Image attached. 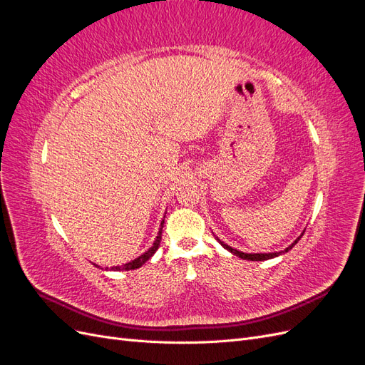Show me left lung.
<instances>
[{"instance_id": "obj_1", "label": "left lung", "mask_w": 365, "mask_h": 365, "mask_svg": "<svg viewBox=\"0 0 365 365\" xmlns=\"http://www.w3.org/2000/svg\"><path fill=\"white\" fill-rule=\"evenodd\" d=\"M304 230H306V228H304ZM304 230H303V233H304ZM303 233H302L300 236H298V237L292 242V244H291L288 248H284L283 251H277V252H244V251H239V250L231 248L230 245L224 244V242L220 240L219 237H216V239H217L219 244L222 245L227 251H230L231 254H235V256H237V257H240V259H244V260H252V262H263V260H269V259H274V257H279V256H282V254H284V252H288L289 250H292V248H294V245L297 244V242L302 239Z\"/></svg>"}]
</instances>
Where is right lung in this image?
Here are the masks:
<instances>
[{"label":"right lung","mask_w":365,"mask_h":365,"mask_svg":"<svg viewBox=\"0 0 365 365\" xmlns=\"http://www.w3.org/2000/svg\"><path fill=\"white\" fill-rule=\"evenodd\" d=\"M164 217H165V215H164ZM163 224H164V219L161 220V224H160V230H158V235H157V237H155V240H153V244H152V247L146 251V252H143L141 256H138L137 259H134V260H130V262H128V263H125V264H121V267H114V269H117V271H129V269H137V268H140L143 263H146L153 254H155V251L158 250V247H160V242H161V231H163ZM96 264V263H94ZM97 267V264H96Z\"/></svg>","instance_id":"obj_1"}]
</instances>
